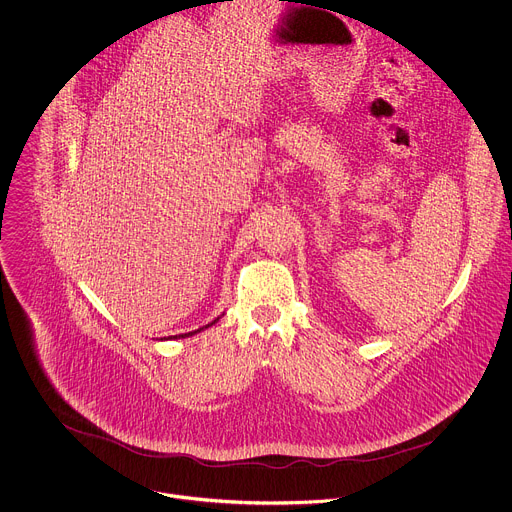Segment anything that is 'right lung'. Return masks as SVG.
<instances>
[{
	"label": "right lung",
	"instance_id": "obj_1",
	"mask_svg": "<svg viewBox=\"0 0 512 512\" xmlns=\"http://www.w3.org/2000/svg\"><path fill=\"white\" fill-rule=\"evenodd\" d=\"M219 319H221V317H217L215 321H211L209 325H205V327H201V329H197V331H191V333H181V335H175V337H169V339H187V337H193V335H197V333H201V331H205V329L213 327V325H215Z\"/></svg>",
	"mask_w": 512,
	"mask_h": 512
}]
</instances>
